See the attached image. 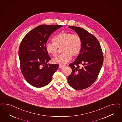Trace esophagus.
I'll list each match as a JSON object with an SVG mask.
<instances>
[{
    "label": "esophagus",
    "mask_w": 122,
    "mask_h": 122,
    "mask_svg": "<svg viewBox=\"0 0 122 122\" xmlns=\"http://www.w3.org/2000/svg\"><path fill=\"white\" fill-rule=\"evenodd\" d=\"M63 67V65H60L59 66V68H62V67Z\"/></svg>",
    "instance_id": "esophagus-1"
}]
</instances>
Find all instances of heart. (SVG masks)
I'll use <instances>...</instances> for the list:
<instances>
[{
    "mask_svg": "<svg viewBox=\"0 0 122 122\" xmlns=\"http://www.w3.org/2000/svg\"><path fill=\"white\" fill-rule=\"evenodd\" d=\"M53 42H47L46 49L49 55L55 57L58 53L59 48L62 54L53 60V63L63 65L67 63L71 59V56L76 57L80 53L81 48V39L76 34L62 31L56 35L53 39Z\"/></svg>",
    "mask_w": 122,
    "mask_h": 122,
    "instance_id": "obj_1",
    "label": "heart"
}]
</instances>
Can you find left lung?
<instances>
[{"mask_svg": "<svg viewBox=\"0 0 122 122\" xmlns=\"http://www.w3.org/2000/svg\"><path fill=\"white\" fill-rule=\"evenodd\" d=\"M81 39L80 54L69 66L72 69L67 77L70 86L77 90L88 88L97 80L102 66L104 56L100 44L97 38L83 28L73 26Z\"/></svg>", "mask_w": 122, "mask_h": 122, "instance_id": "8db88e82", "label": "left lung"}]
</instances>
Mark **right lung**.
I'll use <instances>...</instances> for the list:
<instances>
[{
    "label": "right lung",
    "mask_w": 122,
    "mask_h": 122,
    "mask_svg": "<svg viewBox=\"0 0 122 122\" xmlns=\"http://www.w3.org/2000/svg\"><path fill=\"white\" fill-rule=\"evenodd\" d=\"M61 25H41L30 30L23 38L19 48L21 73L25 80L40 88L51 82L59 64H48L51 59L46 45L52 34Z\"/></svg>",
    "instance_id": "right-lung-1"
}]
</instances>
